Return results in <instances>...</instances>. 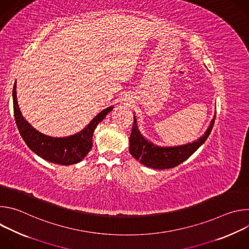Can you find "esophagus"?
Returning a JSON list of instances; mask_svg holds the SVG:
<instances>
[{
    "label": "esophagus",
    "instance_id": "esophagus-1",
    "mask_svg": "<svg viewBox=\"0 0 249 249\" xmlns=\"http://www.w3.org/2000/svg\"><path fill=\"white\" fill-rule=\"evenodd\" d=\"M124 104H125V103H124Z\"/></svg>",
    "mask_w": 249,
    "mask_h": 249
}]
</instances>
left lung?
I'll return each mask as SVG.
<instances>
[{"label": "left lung", "instance_id": "obj_1", "mask_svg": "<svg viewBox=\"0 0 249 249\" xmlns=\"http://www.w3.org/2000/svg\"><path fill=\"white\" fill-rule=\"evenodd\" d=\"M216 115L212 119L205 134L197 141L186 145L177 147H159L149 142L142 135L137 127V120L134 116V123L130 135V154L142 164L155 169H167L175 167L186 160L194 154L208 139L214 126Z\"/></svg>", "mask_w": 249, "mask_h": 249}]
</instances>
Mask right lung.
Listing matches in <instances>:
<instances>
[{"label":"right lung","instance_id":"right-lung-1","mask_svg":"<svg viewBox=\"0 0 249 249\" xmlns=\"http://www.w3.org/2000/svg\"><path fill=\"white\" fill-rule=\"evenodd\" d=\"M16 88L15 84L13 89L14 113L20 136L33 153L57 164L70 165L80 162L92 147V136L96 126L113 109L110 106L99 112L80 133L64 138H53L35 130L23 118L18 104Z\"/></svg>","mask_w":249,"mask_h":249}]
</instances>
